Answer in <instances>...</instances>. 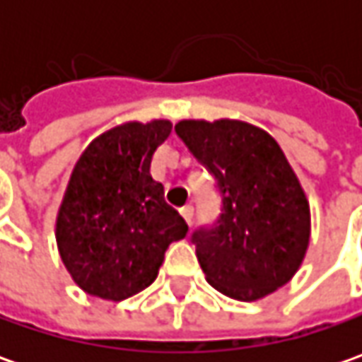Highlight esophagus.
Here are the masks:
<instances>
[{
	"label": "esophagus",
	"instance_id": "obj_1",
	"mask_svg": "<svg viewBox=\"0 0 362 362\" xmlns=\"http://www.w3.org/2000/svg\"><path fill=\"white\" fill-rule=\"evenodd\" d=\"M179 211H181L183 219H185L187 223H191V219H193V205H191V203H187V205H183Z\"/></svg>",
	"mask_w": 362,
	"mask_h": 362
}]
</instances>
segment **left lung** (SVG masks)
Wrapping results in <instances>:
<instances>
[{"instance_id":"left-lung-1","label":"left lung","mask_w":362,"mask_h":362,"mask_svg":"<svg viewBox=\"0 0 362 362\" xmlns=\"http://www.w3.org/2000/svg\"><path fill=\"white\" fill-rule=\"evenodd\" d=\"M175 132L221 195L216 223L191 235L207 282L243 302L290 282L308 250L310 207L280 145L242 120H181Z\"/></svg>"}]
</instances>
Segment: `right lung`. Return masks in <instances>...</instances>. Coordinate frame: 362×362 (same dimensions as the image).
<instances>
[{"label":"right lung","mask_w":362,"mask_h":362,"mask_svg":"<svg viewBox=\"0 0 362 362\" xmlns=\"http://www.w3.org/2000/svg\"><path fill=\"white\" fill-rule=\"evenodd\" d=\"M171 129L169 120L115 127L86 146L70 175L56 242L72 280L92 296L120 302L145 290L169 243L187 235L185 219L151 177Z\"/></svg>","instance_id":"right-lung-1"}]
</instances>
